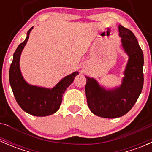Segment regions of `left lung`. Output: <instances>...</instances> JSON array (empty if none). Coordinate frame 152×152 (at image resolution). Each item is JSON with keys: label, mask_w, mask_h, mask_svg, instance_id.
<instances>
[{"label": "left lung", "mask_w": 152, "mask_h": 152, "mask_svg": "<svg viewBox=\"0 0 152 152\" xmlns=\"http://www.w3.org/2000/svg\"><path fill=\"white\" fill-rule=\"evenodd\" d=\"M122 46L129 55L122 85L114 90H105L93 78L85 76V93L90 111L105 118H116L126 114L133 107L143 86V53L134 34L119 26Z\"/></svg>", "instance_id": "obj_1"}]
</instances>
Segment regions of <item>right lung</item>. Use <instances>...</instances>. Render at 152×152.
I'll use <instances>...</instances> for the list:
<instances>
[{
	"label": "right lung",
	"instance_id": "1",
	"mask_svg": "<svg viewBox=\"0 0 152 152\" xmlns=\"http://www.w3.org/2000/svg\"><path fill=\"white\" fill-rule=\"evenodd\" d=\"M32 28L29 29L26 39L20 44L14 53L10 69V82L17 102L24 111L31 115L47 116L59 110L62 96L79 72L65 76L52 89L28 85L23 79L20 70V57Z\"/></svg>",
	"mask_w": 152,
	"mask_h": 152
}]
</instances>
